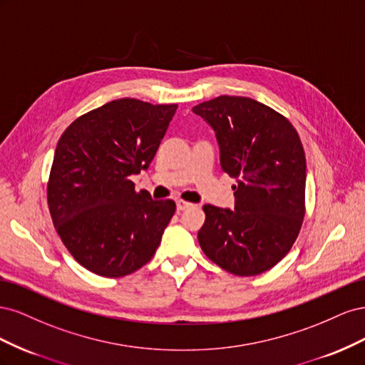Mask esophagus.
<instances>
[{
    "label": "esophagus",
    "mask_w": 365,
    "mask_h": 365,
    "mask_svg": "<svg viewBox=\"0 0 365 365\" xmlns=\"http://www.w3.org/2000/svg\"><path fill=\"white\" fill-rule=\"evenodd\" d=\"M189 207H192L190 202H187L184 200H178L176 201V208H178V212H184V210H187Z\"/></svg>",
    "instance_id": "1"
}]
</instances>
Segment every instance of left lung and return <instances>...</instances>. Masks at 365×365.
<instances>
[{
	"mask_svg": "<svg viewBox=\"0 0 365 365\" xmlns=\"http://www.w3.org/2000/svg\"><path fill=\"white\" fill-rule=\"evenodd\" d=\"M216 132L220 168L237 180L235 210L204 205L197 240L220 268L248 277L275 267L304 217L306 157L291 121L250 97L219 96L193 108Z\"/></svg>",
	"mask_w": 365,
	"mask_h": 365,
	"instance_id": "1",
	"label": "left lung"
}]
</instances>
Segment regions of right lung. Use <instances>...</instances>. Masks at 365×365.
<instances>
[{
  "instance_id": "1",
  "label": "right lung",
  "mask_w": 365,
  "mask_h": 365,
  "mask_svg": "<svg viewBox=\"0 0 365 365\" xmlns=\"http://www.w3.org/2000/svg\"><path fill=\"white\" fill-rule=\"evenodd\" d=\"M178 105L118 98L76 118L54 152L47 201L63 245L83 268L123 277L155 254L175 213L172 200L135 190Z\"/></svg>"
}]
</instances>
